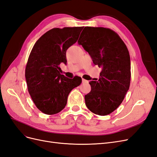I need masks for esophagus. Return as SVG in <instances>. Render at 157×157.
<instances>
[{
  "label": "esophagus",
  "instance_id": "1",
  "mask_svg": "<svg viewBox=\"0 0 157 157\" xmlns=\"http://www.w3.org/2000/svg\"><path fill=\"white\" fill-rule=\"evenodd\" d=\"M82 83H88V80H85V79H84V78H82Z\"/></svg>",
  "mask_w": 157,
  "mask_h": 157
}]
</instances>
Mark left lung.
Segmentation results:
<instances>
[{
  "label": "left lung",
  "instance_id": "1",
  "mask_svg": "<svg viewBox=\"0 0 157 157\" xmlns=\"http://www.w3.org/2000/svg\"><path fill=\"white\" fill-rule=\"evenodd\" d=\"M93 63L101 67L98 81H91V91L85 95L90 111L105 116L117 109L130 84V58L126 44L117 33L105 27H85L78 40Z\"/></svg>",
  "mask_w": 157,
  "mask_h": 157
}]
</instances>
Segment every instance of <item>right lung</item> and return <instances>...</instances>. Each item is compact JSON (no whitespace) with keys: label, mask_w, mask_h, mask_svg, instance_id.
<instances>
[{"label":"right lung","mask_w":157,"mask_h":157,"mask_svg":"<svg viewBox=\"0 0 157 157\" xmlns=\"http://www.w3.org/2000/svg\"><path fill=\"white\" fill-rule=\"evenodd\" d=\"M83 27L54 28L45 33L33 46L25 67L28 91L36 107L46 115L65 108L67 97L81 84L76 76L61 75V63L66 64V51L77 41Z\"/></svg>","instance_id":"add662e5"}]
</instances>
